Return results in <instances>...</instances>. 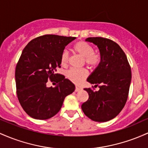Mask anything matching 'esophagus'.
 Returning a JSON list of instances; mask_svg holds the SVG:
<instances>
[{
  "label": "esophagus",
  "instance_id": "esophagus-1",
  "mask_svg": "<svg viewBox=\"0 0 148 148\" xmlns=\"http://www.w3.org/2000/svg\"><path fill=\"white\" fill-rule=\"evenodd\" d=\"M80 90H81V88L79 87H77V86H76L75 91V92H79V91H80Z\"/></svg>",
  "mask_w": 148,
  "mask_h": 148
}]
</instances>
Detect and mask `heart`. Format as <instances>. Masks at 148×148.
I'll use <instances>...</instances> for the list:
<instances>
[{
	"instance_id": "b5f03b06",
	"label": "heart",
	"mask_w": 148,
	"mask_h": 148,
	"mask_svg": "<svg viewBox=\"0 0 148 148\" xmlns=\"http://www.w3.org/2000/svg\"><path fill=\"white\" fill-rule=\"evenodd\" d=\"M74 51L79 56L83 57L84 63L90 68L97 67L101 61V55L94 52V48L84 41H79L74 45ZM69 61V54L67 51H64L61 56V64L63 66H67ZM88 71L87 69H71L68 71L67 77L70 80L75 84H79L87 77Z\"/></svg>"
}]
</instances>
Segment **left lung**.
<instances>
[{
	"label": "left lung",
	"instance_id": "left-lung-1",
	"mask_svg": "<svg viewBox=\"0 0 148 148\" xmlns=\"http://www.w3.org/2000/svg\"><path fill=\"white\" fill-rule=\"evenodd\" d=\"M100 51L101 61L87 78L99 90L85 88L88 100L82 110L93 121L104 122L114 118L125 106L132 80L131 67L125 53L114 41L101 37L88 38Z\"/></svg>",
	"mask_w": 148,
	"mask_h": 148
}]
</instances>
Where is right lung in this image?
I'll return each instance as SVG.
<instances>
[{"mask_svg":"<svg viewBox=\"0 0 148 148\" xmlns=\"http://www.w3.org/2000/svg\"><path fill=\"white\" fill-rule=\"evenodd\" d=\"M75 38L44 35L30 41L23 49L15 69L16 95L30 117L51 118L60 110L66 96L75 91L74 84L55 72L61 68L65 47ZM49 79L58 84L47 88Z\"/></svg>","mask_w":148,"mask_h":148,"instance_id":"1","label":"right lung"}]
</instances>
